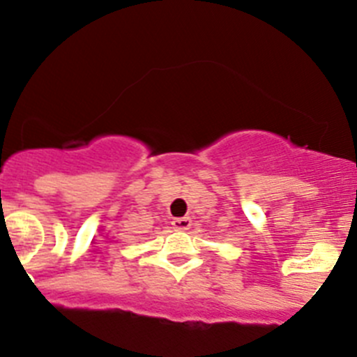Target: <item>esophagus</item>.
Masks as SVG:
<instances>
[{
  "instance_id": "1",
  "label": "esophagus",
  "mask_w": 357,
  "mask_h": 357,
  "mask_svg": "<svg viewBox=\"0 0 357 357\" xmlns=\"http://www.w3.org/2000/svg\"><path fill=\"white\" fill-rule=\"evenodd\" d=\"M172 228L178 229V231H185V229H188L190 226H192V219L190 218H176L172 219Z\"/></svg>"
}]
</instances>
